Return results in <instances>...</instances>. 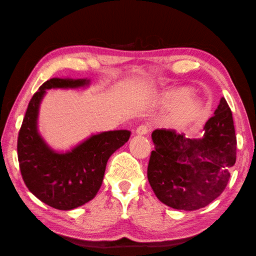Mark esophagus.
Returning a JSON list of instances; mask_svg holds the SVG:
<instances>
[{
	"instance_id": "esophagus-1",
	"label": "esophagus",
	"mask_w": 256,
	"mask_h": 256,
	"mask_svg": "<svg viewBox=\"0 0 256 256\" xmlns=\"http://www.w3.org/2000/svg\"><path fill=\"white\" fill-rule=\"evenodd\" d=\"M148 131H150V128H148V125H146V124H142L136 128V132L138 136H146V134L148 133Z\"/></svg>"
}]
</instances>
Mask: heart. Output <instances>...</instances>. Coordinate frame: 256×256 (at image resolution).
<instances>
[{
    "label": "heart",
    "instance_id": "obj_1",
    "mask_svg": "<svg viewBox=\"0 0 256 256\" xmlns=\"http://www.w3.org/2000/svg\"><path fill=\"white\" fill-rule=\"evenodd\" d=\"M189 87L176 88L170 94L169 105L176 106L171 114L174 126L186 128L200 122L206 114V108L200 100L194 97Z\"/></svg>",
    "mask_w": 256,
    "mask_h": 256
}]
</instances>
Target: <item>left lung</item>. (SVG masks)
Returning a JSON list of instances; mask_svg holds the SVG:
<instances>
[{
	"label": "left lung",
	"instance_id": "obj_1",
	"mask_svg": "<svg viewBox=\"0 0 256 256\" xmlns=\"http://www.w3.org/2000/svg\"><path fill=\"white\" fill-rule=\"evenodd\" d=\"M148 179L161 202L180 210H197L220 196L236 161V136L232 110L222 97L204 126L202 138H186L174 130L152 132Z\"/></svg>",
	"mask_w": 256,
	"mask_h": 256
}]
</instances>
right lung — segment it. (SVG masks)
<instances>
[{"label":"right lung","mask_w":256,"mask_h":256,"mask_svg":"<svg viewBox=\"0 0 256 256\" xmlns=\"http://www.w3.org/2000/svg\"><path fill=\"white\" fill-rule=\"evenodd\" d=\"M90 80L51 78L32 96L18 138V159L28 189L48 206L70 210L92 200L103 182L110 156L128 141V130L102 132L69 151L51 148L38 131L41 100L48 90L88 87Z\"/></svg>","instance_id":"add662e5"}]
</instances>
